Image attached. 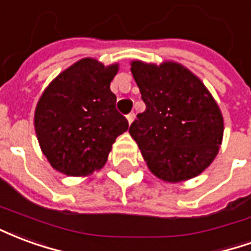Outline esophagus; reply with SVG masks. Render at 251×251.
I'll use <instances>...</instances> for the list:
<instances>
[{
    "label": "esophagus",
    "instance_id": "obj_1",
    "mask_svg": "<svg viewBox=\"0 0 251 251\" xmlns=\"http://www.w3.org/2000/svg\"><path fill=\"white\" fill-rule=\"evenodd\" d=\"M134 117H136V114H134V113H130V114L126 115V120H127V122H129V125H130L131 122L134 121Z\"/></svg>",
    "mask_w": 251,
    "mask_h": 251
}]
</instances>
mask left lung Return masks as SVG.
<instances>
[{
	"instance_id": "left-lung-1",
	"label": "left lung",
	"mask_w": 251,
	"mask_h": 251,
	"mask_svg": "<svg viewBox=\"0 0 251 251\" xmlns=\"http://www.w3.org/2000/svg\"><path fill=\"white\" fill-rule=\"evenodd\" d=\"M147 109L129 127L148 167L171 183L201 174L215 158L223 117L198 76L177 63H131Z\"/></svg>"
}]
</instances>
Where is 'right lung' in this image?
Wrapping results in <instances>:
<instances>
[{
    "mask_svg": "<svg viewBox=\"0 0 251 251\" xmlns=\"http://www.w3.org/2000/svg\"><path fill=\"white\" fill-rule=\"evenodd\" d=\"M118 64L82 59L46 88L35 111L41 151L53 168L68 176L100 169L115 138L129 124L115 109L110 82Z\"/></svg>",
    "mask_w": 251,
    "mask_h": 251,
    "instance_id": "right-lung-1",
    "label": "right lung"
}]
</instances>
